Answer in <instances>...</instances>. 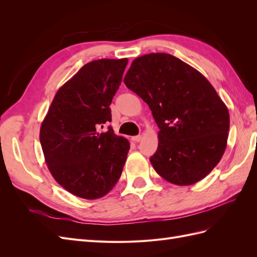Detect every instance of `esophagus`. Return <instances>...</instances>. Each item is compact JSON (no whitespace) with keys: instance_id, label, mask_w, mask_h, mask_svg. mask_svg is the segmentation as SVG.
Returning <instances> with one entry per match:
<instances>
[{"instance_id":"34e87169","label":"esophagus","mask_w":257,"mask_h":257,"mask_svg":"<svg viewBox=\"0 0 257 257\" xmlns=\"http://www.w3.org/2000/svg\"><path fill=\"white\" fill-rule=\"evenodd\" d=\"M143 139V136L142 135H137V136H134V137H132V141L133 142H135V143H139Z\"/></svg>"}]
</instances>
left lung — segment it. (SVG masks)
<instances>
[{"label": "left lung", "mask_w": 257, "mask_h": 257, "mask_svg": "<svg viewBox=\"0 0 257 257\" xmlns=\"http://www.w3.org/2000/svg\"><path fill=\"white\" fill-rule=\"evenodd\" d=\"M124 83L148 104L160 128L150 158L155 172L177 185L204 179L222 159L229 131L228 109L211 83L168 53L135 59Z\"/></svg>", "instance_id": "8db88e82"}]
</instances>
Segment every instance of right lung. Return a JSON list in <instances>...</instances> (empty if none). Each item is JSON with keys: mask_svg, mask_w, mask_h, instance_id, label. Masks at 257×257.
<instances>
[{"mask_svg": "<svg viewBox=\"0 0 257 257\" xmlns=\"http://www.w3.org/2000/svg\"><path fill=\"white\" fill-rule=\"evenodd\" d=\"M127 59H100L83 65L58 90L42 123L40 141L52 177L73 195L96 199L121 177L130 150L111 126L109 105Z\"/></svg>", "mask_w": 257, "mask_h": 257, "instance_id": "obj_1", "label": "right lung"}]
</instances>
